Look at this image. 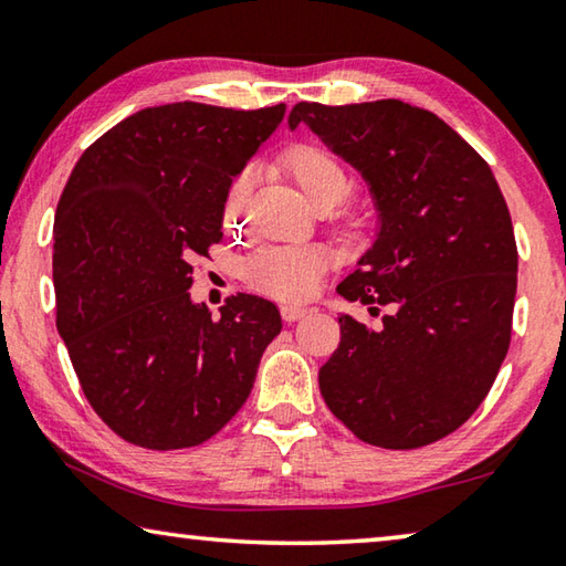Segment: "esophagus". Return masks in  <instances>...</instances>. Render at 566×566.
I'll return each instance as SVG.
<instances>
[{"mask_svg":"<svg viewBox=\"0 0 566 566\" xmlns=\"http://www.w3.org/2000/svg\"><path fill=\"white\" fill-rule=\"evenodd\" d=\"M306 314H310V310H306V306H300V304H282V319H284V322H296V319L306 317Z\"/></svg>","mask_w":566,"mask_h":566,"instance_id":"1","label":"esophagus"}]
</instances>
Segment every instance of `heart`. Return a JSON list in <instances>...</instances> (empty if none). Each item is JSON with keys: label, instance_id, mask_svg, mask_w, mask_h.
Masks as SVG:
<instances>
[{"label": "heart", "instance_id": "b5f03b06", "mask_svg": "<svg viewBox=\"0 0 566 566\" xmlns=\"http://www.w3.org/2000/svg\"><path fill=\"white\" fill-rule=\"evenodd\" d=\"M280 161L314 209H332L347 197V169L324 147L294 145L284 151ZM249 191H252V169H242L224 195L222 222L227 229L242 224ZM329 266L332 252L322 244H266L247 256L242 274L252 290L276 296V300L296 302L317 292Z\"/></svg>", "mask_w": 566, "mask_h": 566}]
</instances>
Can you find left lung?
<instances>
[{
  "instance_id": "1",
  "label": "left lung",
  "mask_w": 566,
  "mask_h": 566,
  "mask_svg": "<svg viewBox=\"0 0 566 566\" xmlns=\"http://www.w3.org/2000/svg\"><path fill=\"white\" fill-rule=\"evenodd\" d=\"M300 124L359 171L379 214L337 292L389 310L379 329L339 314L322 397L361 442L432 444L474 415L510 349L516 242L502 189L447 122L399 99L300 102Z\"/></svg>"
}]
</instances>
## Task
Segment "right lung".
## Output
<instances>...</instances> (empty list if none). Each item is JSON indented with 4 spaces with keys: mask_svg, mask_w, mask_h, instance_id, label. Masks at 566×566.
Returning a JSON list of instances; mask_svg holds the SVG:
<instances>
[{
    "mask_svg": "<svg viewBox=\"0 0 566 566\" xmlns=\"http://www.w3.org/2000/svg\"><path fill=\"white\" fill-rule=\"evenodd\" d=\"M284 104H161L122 119L72 169L54 214L56 329L84 397L145 449L214 437L254 387L280 310L237 294L212 317L191 302V256L222 239L232 179Z\"/></svg>",
    "mask_w": 566,
    "mask_h": 566,
    "instance_id": "add662e5",
    "label": "right lung"
}]
</instances>
